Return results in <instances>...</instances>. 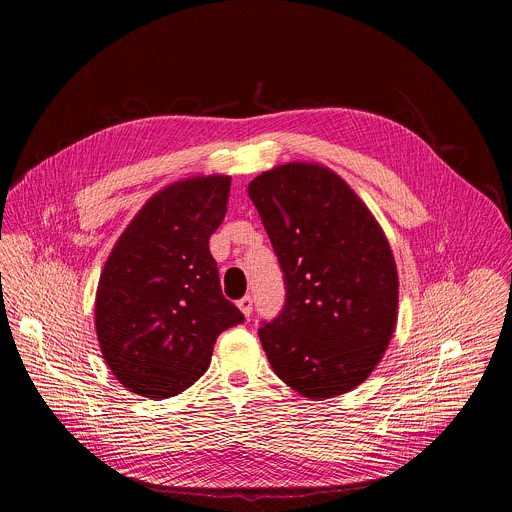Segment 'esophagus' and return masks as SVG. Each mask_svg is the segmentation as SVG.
I'll use <instances>...</instances> for the list:
<instances>
[{
  "label": "esophagus",
  "instance_id": "34e87169",
  "mask_svg": "<svg viewBox=\"0 0 512 512\" xmlns=\"http://www.w3.org/2000/svg\"><path fill=\"white\" fill-rule=\"evenodd\" d=\"M237 306H239V310L249 318L251 316V312H253V300H251V296H245V298H241L239 302H237Z\"/></svg>",
  "mask_w": 512,
  "mask_h": 512
}]
</instances>
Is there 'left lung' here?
Here are the masks:
<instances>
[{
  "instance_id": "obj_1",
  "label": "left lung",
  "mask_w": 512,
  "mask_h": 512,
  "mask_svg": "<svg viewBox=\"0 0 512 512\" xmlns=\"http://www.w3.org/2000/svg\"><path fill=\"white\" fill-rule=\"evenodd\" d=\"M247 192L285 285L281 312L259 328L275 375L310 399L354 389L397 322V269L379 223L340 176L316 164L263 172Z\"/></svg>"
}]
</instances>
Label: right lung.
<instances>
[{
	"mask_svg": "<svg viewBox=\"0 0 512 512\" xmlns=\"http://www.w3.org/2000/svg\"><path fill=\"white\" fill-rule=\"evenodd\" d=\"M229 176L182 180L145 202L99 279L95 324L111 373L166 399L208 369L218 334L245 316L223 296L208 239L221 227Z\"/></svg>",
	"mask_w": 512,
	"mask_h": 512,
	"instance_id": "obj_1",
	"label": "right lung"
}]
</instances>
